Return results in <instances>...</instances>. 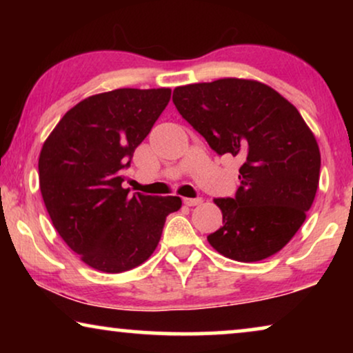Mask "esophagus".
I'll use <instances>...</instances> for the list:
<instances>
[{"label": "esophagus", "instance_id": "1", "mask_svg": "<svg viewBox=\"0 0 353 353\" xmlns=\"http://www.w3.org/2000/svg\"><path fill=\"white\" fill-rule=\"evenodd\" d=\"M183 202H185L186 205L194 207V205H199L201 204L202 197H185V199H183Z\"/></svg>", "mask_w": 353, "mask_h": 353}]
</instances>
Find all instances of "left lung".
Instances as JSON below:
<instances>
[{"instance_id": "left-lung-1", "label": "left lung", "mask_w": 353, "mask_h": 353, "mask_svg": "<svg viewBox=\"0 0 353 353\" xmlns=\"http://www.w3.org/2000/svg\"><path fill=\"white\" fill-rule=\"evenodd\" d=\"M173 104L219 154L243 161L234 197H219L223 226L207 236L238 262L276 254L305 221L320 180V149L299 110L270 86L221 79L178 86Z\"/></svg>"}]
</instances>
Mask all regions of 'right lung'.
<instances>
[{
	"mask_svg": "<svg viewBox=\"0 0 353 353\" xmlns=\"http://www.w3.org/2000/svg\"><path fill=\"white\" fill-rule=\"evenodd\" d=\"M172 90L119 88L72 108L43 144L40 190L52 225L86 265L122 273L151 257L178 196L128 194L123 170Z\"/></svg>",
	"mask_w": 353,
	"mask_h": 353,
	"instance_id": "add662e5",
	"label": "right lung"
}]
</instances>
